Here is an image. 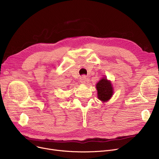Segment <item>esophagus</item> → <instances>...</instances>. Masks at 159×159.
I'll return each mask as SVG.
<instances>
[{"mask_svg":"<svg viewBox=\"0 0 159 159\" xmlns=\"http://www.w3.org/2000/svg\"><path fill=\"white\" fill-rule=\"evenodd\" d=\"M86 75H82L80 78V81L81 83H85L86 82Z\"/></svg>","mask_w":159,"mask_h":159,"instance_id":"34e87169","label":"esophagus"}]
</instances>
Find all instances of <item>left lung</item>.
<instances>
[{
	"mask_svg": "<svg viewBox=\"0 0 159 159\" xmlns=\"http://www.w3.org/2000/svg\"><path fill=\"white\" fill-rule=\"evenodd\" d=\"M97 89L98 98L101 101H107L113 93V89L111 82L106 78H103L100 80L96 85Z\"/></svg>",
	"mask_w": 159,
	"mask_h": 159,
	"instance_id": "8db88e82",
	"label": "left lung"
}]
</instances>
